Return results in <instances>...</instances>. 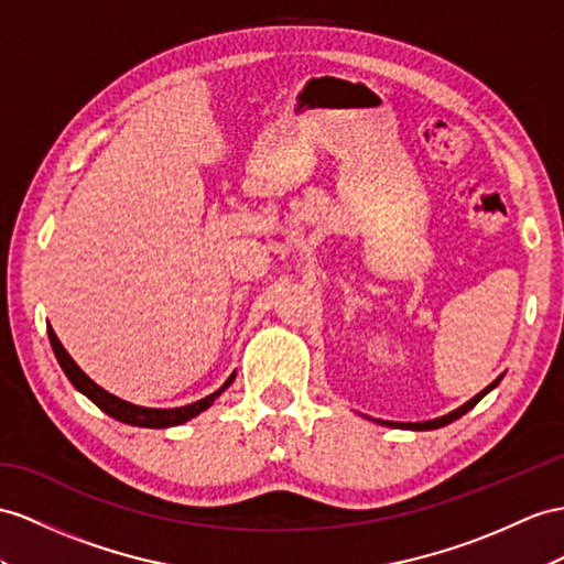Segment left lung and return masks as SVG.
<instances>
[{
	"instance_id": "left-lung-1",
	"label": "left lung",
	"mask_w": 564,
	"mask_h": 564,
	"mask_svg": "<svg viewBox=\"0 0 564 564\" xmlns=\"http://www.w3.org/2000/svg\"><path fill=\"white\" fill-rule=\"evenodd\" d=\"M502 377H505V373H500V377H498L494 383H488L481 393H476L471 400H467L465 405L457 408V410H453V412H447V414H443V416H436V420H429V422H383V420H373V422L381 424V426H391V429H410V431H431V429H441V426H445V424H451V422L459 420L462 414H467V412L476 405V402H479L486 393L494 391V388L502 381Z\"/></svg>"
}]
</instances>
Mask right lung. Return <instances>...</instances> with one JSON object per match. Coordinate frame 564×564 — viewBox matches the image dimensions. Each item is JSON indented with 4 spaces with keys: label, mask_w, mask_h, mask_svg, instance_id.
<instances>
[{
    "label": "right lung",
    "mask_w": 564,
    "mask_h": 564,
    "mask_svg": "<svg viewBox=\"0 0 564 564\" xmlns=\"http://www.w3.org/2000/svg\"><path fill=\"white\" fill-rule=\"evenodd\" d=\"M47 334H50V343H52V350L56 355V362L62 365L64 373L68 377V381L74 383L76 391H80L85 398L93 400L95 405L102 410L105 414L113 416L117 422H123V424H131V426H144V429H169V426H178V424H185L187 420H193V416H197L199 412H205L214 405V400L219 398L226 388L234 383L236 379V371L230 373V377L226 379V383L219 388V391H214L212 395L202 398L197 402H191V405L185 408H169V410H159V408H140V405H133V402H126L117 395H111L109 391H105L102 386H97L88 373H85L76 362L74 357H70L66 352V348L62 345V340L56 338L54 328L47 326Z\"/></svg>",
    "instance_id": "add662e5"
}]
</instances>
